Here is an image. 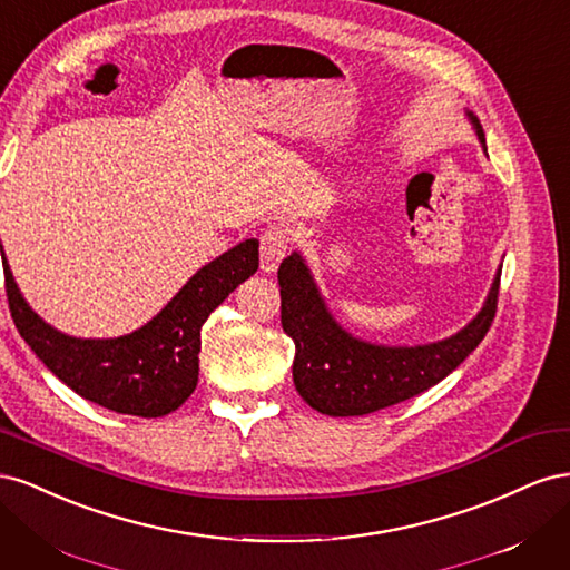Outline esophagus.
I'll return each mask as SVG.
<instances>
[{
  "mask_svg": "<svg viewBox=\"0 0 570 570\" xmlns=\"http://www.w3.org/2000/svg\"><path fill=\"white\" fill-rule=\"evenodd\" d=\"M289 247V233L283 226H268L258 237V254H262V271L273 273L285 258Z\"/></svg>",
  "mask_w": 570,
  "mask_h": 570,
  "instance_id": "1",
  "label": "esophagus"
}]
</instances>
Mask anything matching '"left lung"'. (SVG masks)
<instances>
[{"label":"left lung","mask_w":570,"mask_h":570,"mask_svg":"<svg viewBox=\"0 0 570 570\" xmlns=\"http://www.w3.org/2000/svg\"><path fill=\"white\" fill-rule=\"evenodd\" d=\"M469 116L480 142H485L478 118ZM499 278L502 271L482 312L450 340L423 347H377L344 333L333 321L299 254L283 258L281 323L295 340L292 381L302 400L325 416H364L438 385L488 335L497 314Z\"/></svg>","instance_id":"left-lung-1"}]
</instances>
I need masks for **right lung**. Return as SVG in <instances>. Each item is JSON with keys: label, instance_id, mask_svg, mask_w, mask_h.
Listing matches in <instances>:
<instances>
[{"label": "right lung", "instance_id": "add662e5", "mask_svg": "<svg viewBox=\"0 0 570 570\" xmlns=\"http://www.w3.org/2000/svg\"><path fill=\"white\" fill-rule=\"evenodd\" d=\"M2 249V245H0ZM11 318L42 364L82 400L128 416L159 419L197 387L202 325L258 268V243L245 239L214 258L140 331L116 340H76L47 325L21 297L7 258Z\"/></svg>", "mask_w": 570, "mask_h": 570}]
</instances>
